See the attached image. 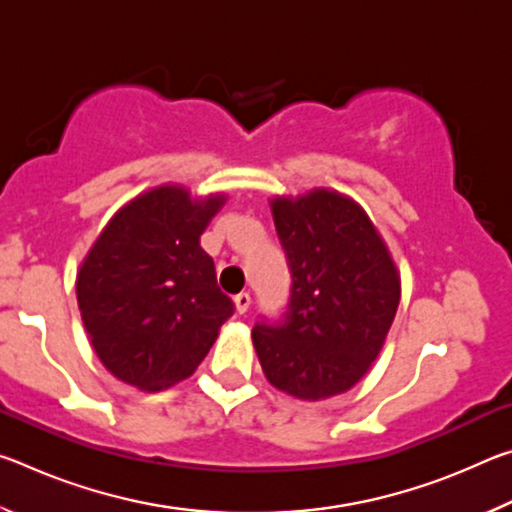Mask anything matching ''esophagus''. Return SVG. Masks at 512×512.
Returning a JSON list of instances; mask_svg holds the SVG:
<instances>
[{
    "label": "esophagus",
    "instance_id": "34e87169",
    "mask_svg": "<svg viewBox=\"0 0 512 512\" xmlns=\"http://www.w3.org/2000/svg\"><path fill=\"white\" fill-rule=\"evenodd\" d=\"M235 307H237L239 314H246L248 307H250V296H248V293H237V296H235Z\"/></svg>",
    "mask_w": 512,
    "mask_h": 512
}]
</instances>
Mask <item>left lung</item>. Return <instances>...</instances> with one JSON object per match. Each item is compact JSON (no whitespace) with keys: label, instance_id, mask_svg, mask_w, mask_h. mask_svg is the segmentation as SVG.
I'll list each match as a JSON object with an SVG mask.
<instances>
[{"label":"left lung","instance_id":"left-lung-1","mask_svg":"<svg viewBox=\"0 0 512 512\" xmlns=\"http://www.w3.org/2000/svg\"><path fill=\"white\" fill-rule=\"evenodd\" d=\"M291 298L253 343L266 379L298 400L345 393L377 359L400 305V273L359 203L334 189L271 201Z\"/></svg>","mask_w":512,"mask_h":512}]
</instances>
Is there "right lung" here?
I'll return each mask as SVG.
<instances>
[{
    "label": "right lung",
    "mask_w": 512,
    "mask_h": 512,
    "mask_svg": "<svg viewBox=\"0 0 512 512\" xmlns=\"http://www.w3.org/2000/svg\"><path fill=\"white\" fill-rule=\"evenodd\" d=\"M223 194L162 185L112 216L76 275L85 332L112 375L140 391L187 379L235 305L216 287L201 235Z\"/></svg>",
    "instance_id": "right-lung-1"
}]
</instances>
